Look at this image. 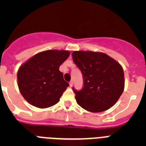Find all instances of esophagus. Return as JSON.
<instances>
[{
    "mask_svg": "<svg viewBox=\"0 0 146 146\" xmlns=\"http://www.w3.org/2000/svg\"><path fill=\"white\" fill-rule=\"evenodd\" d=\"M69 86H70V87H72V86H73V81H71V82H69Z\"/></svg>",
    "mask_w": 146,
    "mask_h": 146,
    "instance_id": "1",
    "label": "esophagus"
}]
</instances>
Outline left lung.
Here are the masks:
<instances>
[{
  "instance_id": "1",
  "label": "left lung",
  "mask_w": 146,
  "mask_h": 146,
  "mask_svg": "<svg viewBox=\"0 0 146 146\" xmlns=\"http://www.w3.org/2000/svg\"><path fill=\"white\" fill-rule=\"evenodd\" d=\"M72 55L83 75L82 90L74 89L77 104L91 113L105 111L113 107L124 90V73L121 64L104 52L80 50Z\"/></svg>"
}]
</instances>
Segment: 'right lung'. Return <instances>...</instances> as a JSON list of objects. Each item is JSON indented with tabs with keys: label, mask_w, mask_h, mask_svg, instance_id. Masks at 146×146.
I'll use <instances>...</instances> for the list:
<instances>
[{
	"label": "right lung",
	"mask_w": 146,
	"mask_h": 146,
	"mask_svg": "<svg viewBox=\"0 0 146 146\" xmlns=\"http://www.w3.org/2000/svg\"><path fill=\"white\" fill-rule=\"evenodd\" d=\"M68 50H49L32 56L17 72V86L22 96L38 108H47L60 101L69 86L59 67L68 58Z\"/></svg>",
	"instance_id": "1"
}]
</instances>
